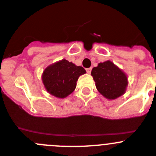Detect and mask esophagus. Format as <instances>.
<instances>
[{"mask_svg": "<svg viewBox=\"0 0 156 156\" xmlns=\"http://www.w3.org/2000/svg\"><path fill=\"white\" fill-rule=\"evenodd\" d=\"M86 70H87V73H90L91 70H92V68H87V69H86Z\"/></svg>", "mask_w": 156, "mask_h": 156, "instance_id": "1", "label": "esophagus"}]
</instances>
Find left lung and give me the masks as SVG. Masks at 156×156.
Here are the masks:
<instances>
[{"label": "left lung", "instance_id": "left-lung-1", "mask_svg": "<svg viewBox=\"0 0 156 156\" xmlns=\"http://www.w3.org/2000/svg\"><path fill=\"white\" fill-rule=\"evenodd\" d=\"M91 75L98 90L107 99H116L126 91L127 75L111 61L100 62L93 68Z\"/></svg>", "mask_w": 156, "mask_h": 156}]
</instances>
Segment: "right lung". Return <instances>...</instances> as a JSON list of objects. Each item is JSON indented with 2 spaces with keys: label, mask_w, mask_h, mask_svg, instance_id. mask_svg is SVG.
<instances>
[{
  "label": "right lung",
  "mask_w": 156,
  "mask_h": 156,
  "mask_svg": "<svg viewBox=\"0 0 156 156\" xmlns=\"http://www.w3.org/2000/svg\"><path fill=\"white\" fill-rule=\"evenodd\" d=\"M84 73L86 70L82 66L62 59L46 67L42 80L47 92L55 98H65L73 92L78 78Z\"/></svg>",
  "instance_id": "add662e5"
}]
</instances>
